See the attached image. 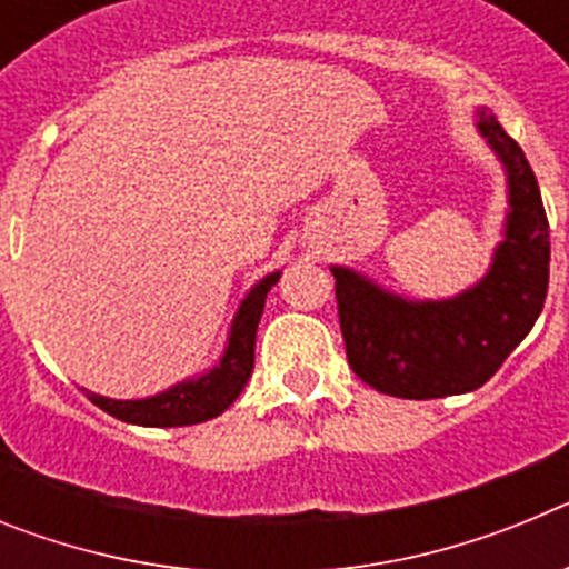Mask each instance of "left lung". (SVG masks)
Listing matches in <instances>:
<instances>
[{
  "label": "left lung",
  "instance_id": "1",
  "mask_svg": "<svg viewBox=\"0 0 569 569\" xmlns=\"http://www.w3.org/2000/svg\"><path fill=\"white\" fill-rule=\"evenodd\" d=\"M479 133L507 173L505 239L485 279L439 301L401 299L350 268L336 276L341 336L353 373L385 396L441 399L485 385L521 345L545 308L550 224L525 150L496 116L479 110Z\"/></svg>",
  "mask_w": 569,
  "mask_h": 569
}]
</instances>
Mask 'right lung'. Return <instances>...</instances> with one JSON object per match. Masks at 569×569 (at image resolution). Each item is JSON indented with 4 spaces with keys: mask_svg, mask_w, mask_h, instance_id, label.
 <instances>
[{
    "mask_svg": "<svg viewBox=\"0 0 569 569\" xmlns=\"http://www.w3.org/2000/svg\"><path fill=\"white\" fill-rule=\"evenodd\" d=\"M281 273H270L256 281L244 301L239 305L228 333V347H224L219 365L210 367L208 373L196 379L179 381L168 387L164 393L148 396V399H108V396L88 393V399L113 419H122L128 425L142 427H188L202 425V421L222 416L239 393L248 385L253 373V353H256V328H259L264 299L270 288L279 281Z\"/></svg>",
    "mask_w": 569,
    "mask_h": 569,
    "instance_id": "add662e5",
    "label": "right lung"
}]
</instances>
